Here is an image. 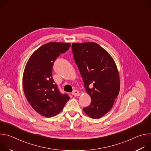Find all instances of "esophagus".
<instances>
[{
  "label": "esophagus",
  "instance_id": "1",
  "mask_svg": "<svg viewBox=\"0 0 151 151\" xmlns=\"http://www.w3.org/2000/svg\"><path fill=\"white\" fill-rule=\"evenodd\" d=\"M72 94L74 96H78L79 95V91H77V90H73Z\"/></svg>",
  "mask_w": 151,
  "mask_h": 151
}]
</instances>
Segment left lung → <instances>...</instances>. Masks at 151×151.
Instances as JSON below:
<instances>
[{
    "mask_svg": "<svg viewBox=\"0 0 151 151\" xmlns=\"http://www.w3.org/2000/svg\"><path fill=\"white\" fill-rule=\"evenodd\" d=\"M74 60L91 101L83 108L93 119H99L112 108L120 89L119 76L115 63L105 50L94 42L73 43Z\"/></svg>",
    "mask_w": 151,
    "mask_h": 151,
    "instance_id": "8db88e82",
    "label": "left lung"
}]
</instances>
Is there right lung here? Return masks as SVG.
<instances>
[{
	"label": "right lung",
	"instance_id": "right-lung-1",
	"mask_svg": "<svg viewBox=\"0 0 151 151\" xmlns=\"http://www.w3.org/2000/svg\"><path fill=\"white\" fill-rule=\"evenodd\" d=\"M70 47L69 43L50 42L39 48L29 58L24 69L23 90L33 109L50 118L60 113L70 97L62 94L52 78L55 61Z\"/></svg>",
	"mask_w": 151,
	"mask_h": 151
}]
</instances>
